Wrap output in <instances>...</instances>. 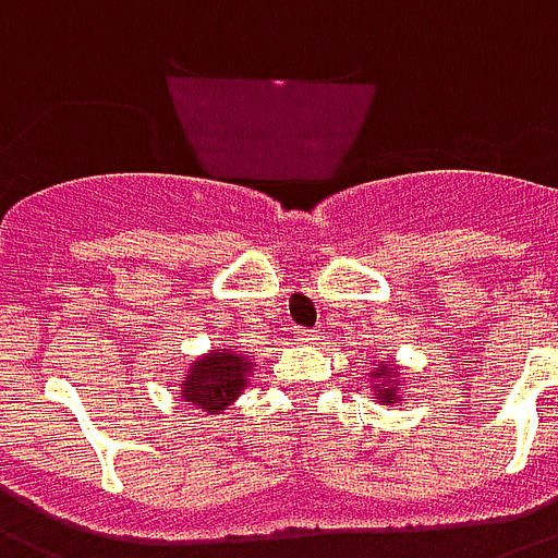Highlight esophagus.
<instances>
[{
    "instance_id": "1",
    "label": "esophagus",
    "mask_w": 558,
    "mask_h": 558,
    "mask_svg": "<svg viewBox=\"0 0 558 558\" xmlns=\"http://www.w3.org/2000/svg\"><path fill=\"white\" fill-rule=\"evenodd\" d=\"M294 337H298L301 343H312V340H317V331H312V329H294Z\"/></svg>"
}]
</instances>
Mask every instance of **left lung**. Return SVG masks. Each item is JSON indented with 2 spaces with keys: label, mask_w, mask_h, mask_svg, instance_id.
Listing matches in <instances>:
<instances>
[{
  "label": "left lung",
  "mask_w": 558,
  "mask_h": 558,
  "mask_svg": "<svg viewBox=\"0 0 558 558\" xmlns=\"http://www.w3.org/2000/svg\"><path fill=\"white\" fill-rule=\"evenodd\" d=\"M391 363H395V360H383L380 366H377V372H372L374 388H377V400H380L383 405H395V402L400 400V368L391 366Z\"/></svg>",
  "instance_id": "1"
}]
</instances>
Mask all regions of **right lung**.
<instances>
[{
    "label": "right lung",
    "mask_w": 558,
    "mask_h": 558,
    "mask_svg": "<svg viewBox=\"0 0 558 558\" xmlns=\"http://www.w3.org/2000/svg\"><path fill=\"white\" fill-rule=\"evenodd\" d=\"M250 372L252 360L246 354H235L232 349L218 345L204 357L192 360L184 377L178 380L181 400L186 405H198L207 414H221L243 395Z\"/></svg>",
    "instance_id": "obj_1"
}]
</instances>
